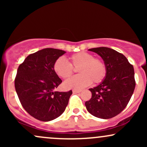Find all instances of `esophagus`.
<instances>
[{"label":"esophagus","instance_id":"1","mask_svg":"<svg viewBox=\"0 0 147 147\" xmlns=\"http://www.w3.org/2000/svg\"><path fill=\"white\" fill-rule=\"evenodd\" d=\"M81 90H77V89H74V90H72V92H74V93H79V92H81Z\"/></svg>","mask_w":147,"mask_h":147}]
</instances>
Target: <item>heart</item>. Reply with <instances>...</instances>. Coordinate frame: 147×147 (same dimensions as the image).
Listing matches in <instances>:
<instances>
[{"label": "heart", "mask_w": 147, "mask_h": 147, "mask_svg": "<svg viewBox=\"0 0 147 147\" xmlns=\"http://www.w3.org/2000/svg\"><path fill=\"white\" fill-rule=\"evenodd\" d=\"M70 63L63 57L55 61L53 65L54 71L59 77L66 79L72 75L75 68H79L80 75L67 79L63 82L65 89H81L90 85L91 82L99 84L105 78L106 67L104 62L96 59L92 54L80 52L69 57Z\"/></svg>", "instance_id": "obj_1"}]
</instances>
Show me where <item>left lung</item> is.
<instances>
[{"label": "left lung", "instance_id": "left-lung-1", "mask_svg": "<svg viewBox=\"0 0 147 147\" xmlns=\"http://www.w3.org/2000/svg\"><path fill=\"white\" fill-rule=\"evenodd\" d=\"M99 55L106 67L104 80L90 88L92 97L85 103L87 111L95 117L110 119L124 110L131 99L136 82L134 68L124 55L106 47L89 49Z\"/></svg>", "mask_w": 147, "mask_h": 147}]
</instances>
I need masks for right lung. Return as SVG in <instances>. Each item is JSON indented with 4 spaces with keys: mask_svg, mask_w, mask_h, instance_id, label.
I'll return each mask as SVG.
<instances>
[{
    "mask_svg": "<svg viewBox=\"0 0 147 147\" xmlns=\"http://www.w3.org/2000/svg\"><path fill=\"white\" fill-rule=\"evenodd\" d=\"M65 53L45 48L31 54L18 67L15 89L24 109L43 122L56 119L65 111L72 94L54 91L62 81L54 71L55 61Z\"/></svg>",
    "mask_w": 147,
    "mask_h": 147,
    "instance_id": "1",
    "label": "right lung"
}]
</instances>
